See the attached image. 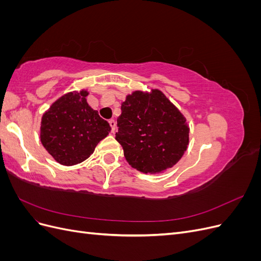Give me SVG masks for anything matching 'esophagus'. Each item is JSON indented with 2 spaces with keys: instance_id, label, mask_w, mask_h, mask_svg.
Wrapping results in <instances>:
<instances>
[{
  "instance_id": "obj_1",
  "label": "esophagus",
  "mask_w": 261,
  "mask_h": 261,
  "mask_svg": "<svg viewBox=\"0 0 261 261\" xmlns=\"http://www.w3.org/2000/svg\"><path fill=\"white\" fill-rule=\"evenodd\" d=\"M109 124L110 126H111V129H112V133L115 132V128H116V122L114 120H110L109 121Z\"/></svg>"
}]
</instances>
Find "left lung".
Masks as SVG:
<instances>
[{
    "instance_id": "obj_1",
    "label": "left lung",
    "mask_w": 261,
    "mask_h": 261,
    "mask_svg": "<svg viewBox=\"0 0 261 261\" xmlns=\"http://www.w3.org/2000/svg\"><path fill=\"white\" fill-rule=\"evenodd\" d=\"M117 117L115 139L126 160L144 173L172 168L188 145L186 118L160 91H135L126 97Z\"/></svg>"
}]
</instances>
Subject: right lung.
Listing matches in <instances>:
<instances>
[{
    "instance_id": "obj_1",
    "label": "right lung",
    "mask_w": 261,
    "mask_h": 261,
    "mask_svg": "<svg viewBox=\"0 0 261 261\" xmlns=\"http://www.w3.org/2000/svg\"><path fill=\"white\" fill-rule=\"evenodd\" d=\"M88 92H69L42 116L41 143L55 160L64 165L81 163L94 151L111 129L87 102Z\"/></svg>"
}]
</instances>
